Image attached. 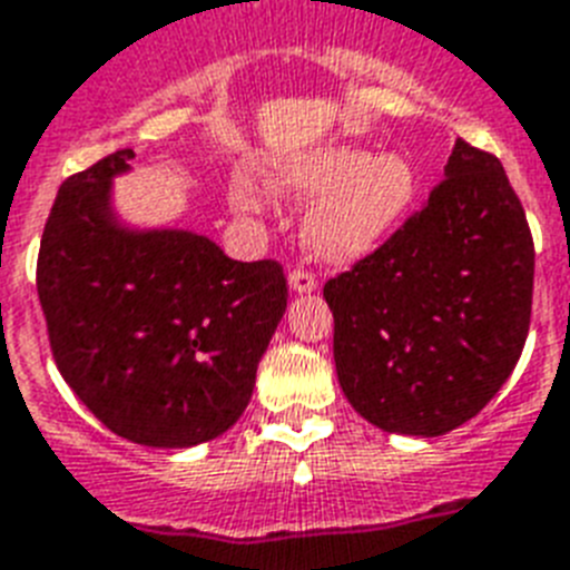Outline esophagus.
Returning a JSON list of instances; mask_svg holds the SVG:
<instances>
[{"label": "esophagus", "instance_id": "1", "mask_svg": "<svg viewBox=\"0 0 570 570\" xmlns=\"http://www.w3.org/2000/svg\"><path fill=\"white\" fill-rule=\"evenodd\" d=\"M316 286H318L316 275H309V272H304V269L289 272V289H293V293H298V295L316 293Z\"/></svg>", "mask_w": 570, "mask_h": 570}]
</instances>
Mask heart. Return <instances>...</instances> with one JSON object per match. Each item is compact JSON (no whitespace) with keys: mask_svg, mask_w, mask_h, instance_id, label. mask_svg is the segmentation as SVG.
Segmentation results:
<instances>
[{"mask_svg":"<svg viewBox=\"0 0 570 570\" xmlns=\"http://www.w3.org/2000/svg\"><path fill=\"white\" fill-rule=\"evenodd\" d=\"M275 189L318 202L304 222V243L327 263H357L377 252L415 202L419 175L404 155L374 157L357 146H331L272 169ZM230 205L245 216L263 210L261 189L237 178Z\"/></svg>","mask_w":570,"mask_h":570,"instance_id":"1","label":"heart"}]
</instances>
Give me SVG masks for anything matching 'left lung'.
<instances>
[{"instance_id": "8db88e82", "label": "left lung", "mask_w": 570, "mask_h": 570, "mask_svg": "<svg viewBox=\"0 0 570 570\" xmlns=\"http://www.w3.org/2000/svg\"><path fill=\"white\" fill-rule=\"evenodd\" d=\"M533 266L501 160L456 140L428 205L325 284L351 406L386 433L424 439L474 419L524 351Z\"/></svg>"}]
</instances>
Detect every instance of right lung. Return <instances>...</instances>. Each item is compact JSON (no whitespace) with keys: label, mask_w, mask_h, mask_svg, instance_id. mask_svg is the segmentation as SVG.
Segmentation results:
<instances>
[{"label":"right lung","mask_w":570,"mask_h":570,"mask_svg":"<svg viewBox=\"0 0 570 570\" xmlns=\"http://www.w3.org/2000/svg\"><path fill=\"white\" fill-rule=\"evenodd\" d=\"M134 151L63 180L37 257L58 372L117 436L193 448L234 428L286 309L281 263L230 261L180 228H131L114 178Z\"/></svg>","instance_id":"1"}]
</instances>
